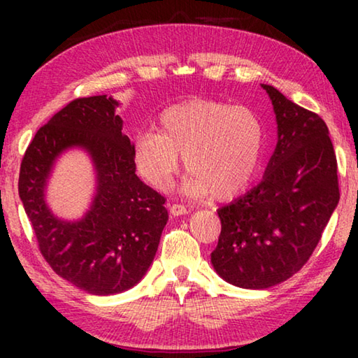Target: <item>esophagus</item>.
Returning <instances> with one entry per match:
<instances>
[{
  "mask_svg": "<svg viewBox=\"0 0 358 358\" xmlns=\"http://www.w3.org/2000/svg\"><path fill=\"white\" fill-rule=\"evenodd\" d=\"M169 210H171V215L172 216H183L187 213V210L185 205H178V203H173L169 207Z\"/></svg>",
  "mask_w": 358,
  "mask_h": 358,
  "instance_id": "obj_1",
  "label": "esophagus"
}]
</instances>
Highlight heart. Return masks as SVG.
Here are the masks:
<instances>
[{
  "label": "heart",
  "mask_w": 358,
  "mask_h": 358,
  "mask_svg": "<svg viewBox=\"0 0 358 358\" xmlns=\"http://www.w3.org/2000/svg\"><path fill=\"white\" fill-rule=\"evenodd\" d=\"M265 147V128L256 113L216 101H189L161 115L159 132L143 131L134 138L137 172L157 191H167L180 169L189 173L185 196L213 194L226 201L243 192L256 177Z\"/></svg>",
  "instance_id": "heart-1"
}]
</instances>
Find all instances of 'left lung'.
Listing matches in <instances>:
<instances>
[{
  "instance_id": "obj_1",
  "label": "left lung",
  "mask_w": 358,
  "mask_h": 358,
  "mask_svg": "<svg viewBox=\"0 0 358 358\" xmlns=\"http://www.w3.org/2000/svg\"><path fill=\"white\" fill-rule=\"evenodd\" d=\"M276 148L262 181L217 210L221 235L211 265L241 289H268L295 275L317 246L339 202L336 156L319 115L271 85Z\"/></svg>"
}]
</instances>
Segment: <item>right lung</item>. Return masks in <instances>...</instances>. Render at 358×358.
I'll return each mask as SVG.
<instances>
[{"instance_id": "1", "label": "right lung", "mask_w": 358, "mask_h": 358, "mask_svg": "<svg viewBox=\"0 0 358 358\" xmlns=\"http://www.w3.org/2000/svg\"><path fill=\"white\" fill-rule=\"evenodd\" d=\"M113 96L72 101L36 132L23 156L19 196L42 256L57 275L92 295L134 287L153 264L169 215L166 199L136 175L129 137ZM87 152L95 192L85 213L66 220L52 213L46 187L63 154Z\"/></svg>"}]
</instances>
